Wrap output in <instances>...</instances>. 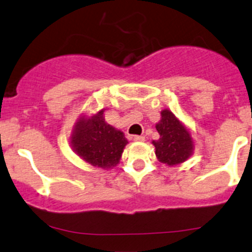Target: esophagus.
Wrapping results in <instances>:
<instances>
[{
  "mask_svg": "<svg viewBox=\"0 0 252 252\" xmlns=\"http://www.w3.org/2000/svg\"><path fill=\"white\" fill-rule=\"evenodd\" d=\"M133 140H134V141H144L145 137H143V135H134V137H133Z\"/></svg>",
  "mask_w": 252,
  "mask_h": 252,
  "instance_id": "34e87169",
  "label": "esophagus"
}]
</instances>
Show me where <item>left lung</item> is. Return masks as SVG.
<instances>
[{"instance_id":"1","label":"left lung","mask_w":252,"mask_h":252,"mask_svg":"<svg viewBox=\"0 0 252 252\" xmlns=\"http://www.w3.org/2000/svg\"><path fill=\"white\" fill-rule=\"evenodd\" d=\"M160 138L153 140L159 161L168 166L188 160L193 152V139L184 124L168 109L161 111L160 121L156 125Z\"/></svg>"}]
</instances>
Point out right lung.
Here are the masks:
<instances>
[{"instance_id":"right-lung-1","label":"right lung","mask_w":252,"mask_h":252,"mask_svg":"<svg viewBox=\"0 0 252 252\" xmlns=\"http://www.w3.org/2000/svg\"><path fill=\"white\" fill-rule=\"evenodd\" d=\"M127 144L124 133L106 123L103 109L92 117L81 115L70 137L74 152L92 166L103 170L119 164Z\"/></svg>"}]
</instances>
